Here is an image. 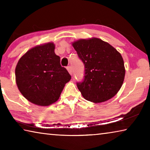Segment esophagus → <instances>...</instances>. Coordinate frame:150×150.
<instances>
[{
    "mask_svg": "<svg viewBox=\"0 0 150 150\" xmlns=\"http://www.w3.org/2000/svg\"><path fill=\"white\" fill-rule=\"evenodd\" d=\"M67 69L68 71H69V73H70V74H71V75H72L73 70H72V67H71V66H70V65L67 66Z\"/></svg>",
    "mask_w": 150,
    "mask_h": 150,
    "instance_id": "esophagus-1",
    "label": "esophagus"
}]
</instances>
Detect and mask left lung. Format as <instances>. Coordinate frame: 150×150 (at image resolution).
Returning a JSON list of instances; mask_svg holds the SVG:
<instances>
[{
	"mask_svg": "<svg viewBox=\"0 0 150 150\" xmlns=\"http://www.w3.org/2000/svg\"><path fill=\"white\" fill-rule=\"evenodd\" d=\"M73 46L84 64L83 79L77 86L83 97L99 103L112 98L122 85L125 69L115 47L98 38L80 40Z\"/></svg>",
	"mask_w": 150,
	"mask_h": 150,
	"instance_id": "left-lung-1",
	"label": "left lung"
}]
</instances>
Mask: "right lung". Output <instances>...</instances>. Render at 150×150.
Instances as JSON below:
<instances>
[{
  "instance_id": "right-lung-1",
  "label": "right lung",
  "mask_w": 150,
  "mask_h": 150,
  "mask_svg": "<svg viewBox=\"0 0 150 150\" xmlns=\"http://www.w3.org/2000/svg\"><path fill=\"white\" fill-rule=\"evenodd\" d=\"M53 43L39 45L25 54L18 62L15 75L20 93L35 105L48 106L59 99L69 72L60 64Z\"/></svg>"
}]
</instances>
